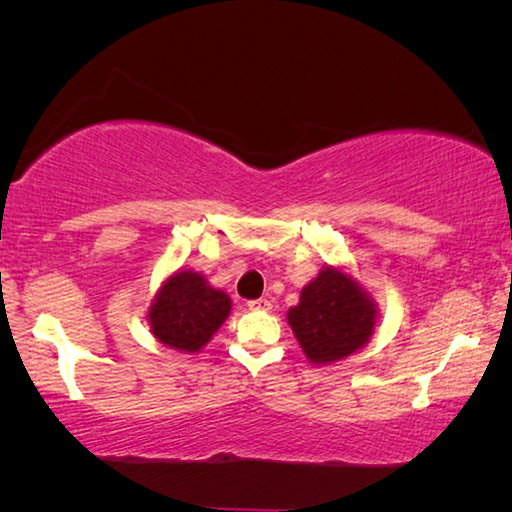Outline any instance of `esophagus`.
Returning <instances> with one entry per match:
<instances>
[{
  "mask_svg": "<svg viewBox=\"0 0 512 512\" xmlns=\"http://www.w3.org/2000/svg\"><path fill=\"white\" fill-rule=\"evenodd\" d=\"M248 307L253 311H268L271 309V302H268L266 298H257V300H248Z\"/></svg>",
  "mask_w": 512,
  "mask_h": 512,
  "instance_id": "obj_1",
  "label": "esophagus"
}]
</instances>
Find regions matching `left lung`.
Listing matches in <instances>:
<instances>
[{"instance_id":"left-lung-1","label":"left lung","mask_w":512,"mask_h":512,"mask_svg":"<svg viewBox=\"0 0 512 512\" xmlns=\"http://www.w3.org/2000/svg\"><path fill=\"white\" fill-rule=\"evenodd\" d=\"M375 302L357 280L325 266L300 293L287 320L311 363L345 359L368 343L375 329Z\"/></svg>"}]
</instances>
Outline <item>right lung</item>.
<instances>
[{"instance_id": "1", "label": "right lung", "mask_w": 512, "mask_h": 512, "mask_svg": "<svg viewBox=\"0 0 512 512\" xmlns=\"http://www.w3.org/2000/svg\"><path fill=\"white\" fill-rule=\"evenodd\" d=\"M228 293L212 289L201 273L178 271L149 307L151 332L180 352H198L230 314Z\"/></svg>"}]
</instances>
